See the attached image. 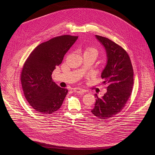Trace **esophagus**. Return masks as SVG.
<instances>
[{
  "label": "esophagus",
  "mask_w": 155,
  "mask_h": 155,
  "mask_svg": "<svg viewBox=\"0 0 155 155\" xmlns=\"http://www.w3.org/2000/svg\"><path fill=\"white\" fill-rule=\"evenodd\" d=\"M74 92L78 93H84L86 92V90H84L83 89H81V88H80V87L74 88Z\"/></svg>",
  "instance_id": "esophagus-1"
}]
</instances>
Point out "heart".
Segmentation results:
<instances>
[{"instance_id": "obj_1", "label": "heart", "mask_w": 155, "mask_h": 155, "mask_svg": "<svg viewBox=\"0 0 155 155\" xmlns=\"http://www.w3.org/2000/svg\"><path fill=\"white\" fill-rule=\"evenodd\" d=\"M84 53H91V54H94L96 56H97L98 54V50L95 48L94 47H91V46H89V47H86L84 48Z\"/></svg>"}]
</instances>
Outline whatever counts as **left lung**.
<instances>
[{
    "mask_svg": "<svg viewBox=\"0 0 155 155\" xmlns=\"http://www.w3.org/2000/svg\"><path fill=\"white\" fill-rule=\"evenodd\" d=\"M105 47L107 64L101 77L107 84V93L102 98L96 94V102L92 114L105 120L119 114L129 99L134 84V71L126 51L108 38L96 35Z\"/></svg>",
    "mask_w": 155,
    "mask_h": 155,
    "instance_id": "left-lung-1",
    "label": "left lung"
}]
</instances>
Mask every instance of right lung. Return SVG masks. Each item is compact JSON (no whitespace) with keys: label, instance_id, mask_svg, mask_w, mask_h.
I'll return each mask as SVG.
<instances>
[{"label":"right lung","instance_id":"right-lung-1","mask_svg":"<svg viewBox=\"0 0 155 155\" xmlns=\"http://www.w3.org/2000/svg\"><path fill=\"white\" fill-rule=\"evenodd\" d=\"M64 35L38 45L26 60L21 72L23 93L30 105L40 114H51L61 107L68 90L58 86L51 75L78 38Z\"/></svg>","mask_w":155,"mask_h":155}]
</instances>
